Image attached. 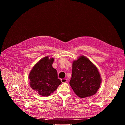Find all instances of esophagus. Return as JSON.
<instances>
[{"instance_id":"esophagus-1","label":"esophagus","mask_w":125,"mask_h":125,"mask_svg":"<svg viewBox=\"0 0 125 125\" xmlns=\"http://www.w3.org/2000/svg\"><path fill=\"white\" fill-rule=\"evenodd\" d=\"M61 81L62 82V83H66L67 82V80L66 79H62L61 80Z\"/></svg>"}]
</instances>
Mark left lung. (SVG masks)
Instances as JSON below:
<instances>
[{"label":"left lung","mask_w":125,"mask_h":125,"mask_svg":"<svg viewBox=\"0 0 125 125\" xmlns=\"http://www.w3.org/2000/svg\"><path fill=\"white\" fill-rule=\"evenodd\" d=\"M101 83L97 68L88 58L81 56L73 62L70 85L79 97L84 98L95 94Z\"/></svg>","instance_id":"1"}]
</instances>
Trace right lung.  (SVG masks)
Returning <instances> with one entry per match:
<instances>
[{"label": "right lung", "instance_id": "1", "mask_svg": "<svg viewBox=\"0 0 125 125\" xmlns=\"http://www.w3.org/2000/svg\"><path fill=\"white\" fill-rule=\"evenodd\" d=\"M53 61L54 58L49 59L48 56L43 58L34 66L29 74L31 87L43 96H49L62 83L58 79L56 70L52 66Z\"/></svg>", "mask_w": 125, "mask_h": 125}]
</instances>
